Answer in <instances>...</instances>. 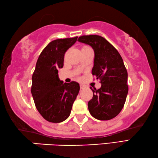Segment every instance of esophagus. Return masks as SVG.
<instances>
[{
  "mask_svg": "<svg viewBox=\"0 0 158 158\" xmlns=\"http://www.w3.org/2000/svg\"><path fill=\"white\" fill-rule=\"evenodd\" d=\"M80 86H81V89H83V88H84V85H80Z\"/></svg>",
  "mask_w": 158,
  "mask_h": 158,
  "instance_id": "1",
  "label": "esophagus"
}]
</instances>
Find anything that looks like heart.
Instances as JSON below:
<instances>
[{
  "mask_svg": "<svg viewBox=\"0 0 158 158\" xmlns=\"http://www.w3.org/2000/svg\"><path fill=\"white\" fill-rule=\"evenodd\" d=\"M88 47H89V46H82V49H84V48H88Z\"/></svg>",
  "mask_w": 158,
  "mask_h": 158,
  "instance_id": "b5f03b06",
  "label": "heart"
}]
</instances>
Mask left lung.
I'll return each mask as SVG.
<instances>
[{"instance_id":"8db88e82","label":"left lung","mask_w":158,"mask_h":158,"mask_svg":"<svg viewBox=\"0 0 158 158\" xmlns=\"http://www.w3.org/2000/svg\"><path fill=\"white\" fill-rule=\"evenodd\" d=\"M77 41L88 44L94 51L92 71L93 76L100 80L101 87L93 92L88 102L91 115L96 119L107 121L119 114L128 92V72L117 50L106 39L99 35L81 36Z\"/></svg>"}]
</instances>
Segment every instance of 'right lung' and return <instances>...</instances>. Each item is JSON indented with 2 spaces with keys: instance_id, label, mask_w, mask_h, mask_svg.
I'll list each match as a JSON object with an SVG mask.
<instances>
[{
  "instance_id": "right-lung-1",
  "label": "right lung",
  "mask_w": 158,
  "mask_h": 158,
  "mask_svg": "<svg viewBox=\"0 0 158 158\" xmlns=\"http://www.w3.org/2000/svg\"><path fill=\"white\" fill-rule=\"evenodd\" d=\"M77 37L55 40L41 52L32 77L31 93L38 112L44 119L60 123L71 114L80 90L77 82L63 83L58 69L63 67L66 51L76 42Z\"/></svg>"
}]
</instances>
